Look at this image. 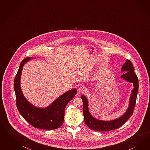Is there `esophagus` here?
Wrapping results in <instances>:
<instances>
[{
	"label": "esophagus",
	"instance_id": "obj_1",
	"mask_svg": "<svg viewBox=\"0 0 150 150\" xmlns=\"http://www.w3.org/2000/svg\"><path fill=\"white\" fill-rule=\"evenodd\" d=\"M86 90V88L84 86H80L79 88H78V92L80 93H83L84 92H85Z\"/></svg>",
	"mask_w": 150,
	"mask_h": 150
}]
</instances>
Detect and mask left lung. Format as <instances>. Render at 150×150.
I'll list each match as a JSON object with an SVG mask.
<instances>
[{"label": "left lung", "mask_w": 150, "mask_h": 150, "mask_svg": "<svg viewBox=\"0 0 150 150\" xmlns=\"http://www.w3.org/2000/svg\"><path fill=\"white\" fill-rule=\"evenodd\" d=\"M122 71L125 72L121 76V77L126 81L133 83L134 88L132 91L129 105L126 112L120 117L110 121H103L98 120L93 117L89 112L88 107V100L85 96L82 95L83 102V112L84 120L87 127L96 131L106 132L118 129L122 127L127 120L130 118L134 112V109L136 104L137 90L139 88V81L132 62L130 60H127L122 68Z\"/></svg>", "instance_id": "left-lung-1"}]
</instances>
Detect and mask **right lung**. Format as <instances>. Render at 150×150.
Instances as JSON below:
<instances>
[{
  "label": "right lung",
  "mask_w": 150,
  "mask_h": 150,
  "mask_svg": "<svg viewBox=\"0 0 150 150\" xmlns=\"http://www.w3.org/2000/svg\"><path fill=\"white\" fill-rule=\"evenodd\" d=\"M30 59V57H27L21 62L14 79V90L18 112L33 127L46 130L58 129L63 124L65 107L76 94V89L74 88L64 93L45 108H37L33 105L25 98L20 87V78L23 65Z\"/></svg>",
  "instance_id": "obj_1"
}]
</instances>
